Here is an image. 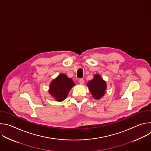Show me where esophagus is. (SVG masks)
Returning <instances> with one entry per match:
<instances>
[{
    "label": "esophagus",
    "instance_id": "34e87169",
    "mask_svg": "<svg viewBox=\"0 0 151 151\" xmlns=\"http://www.w3.org/2000/svg\"><path fill=\"white\" fill-rule=\"evenodd\" d=\"M79 83H80L81 84H83V83H84L85 81H84V79H80L79 80Z\"/></svg>",
    "mask_w": 151,
    "mask_h": 151
}]
</instances>
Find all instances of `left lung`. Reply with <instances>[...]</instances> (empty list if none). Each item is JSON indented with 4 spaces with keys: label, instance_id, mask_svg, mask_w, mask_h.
<instances>
[{
    "label": "left lung",
    "instance_id": "obj_1",
    "mask_svg": "<svg viewBox=\"0 0 151 151\" xmlns=\"http://www.w3.org/2000/svg\"><path fill=\"white\" fill-rule=\"evenodd\" d=\"M87 85L94 99H100L104 95L107 88L106 83L99 75H95L94 78L88 83Z\"/></svg>",
    "mask_w": 151,
    "mask_h": 151
}]
</instances>
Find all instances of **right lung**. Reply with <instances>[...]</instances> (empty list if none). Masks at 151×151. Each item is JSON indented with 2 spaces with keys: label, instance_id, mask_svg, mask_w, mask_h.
Returning a JSON list of instances; mask_svg holds the SVG:
<instances>
[{
  "label": "right lung",
  "instance_id": "1",
  "mask_svg": "<svg viewBox=\"0 0 151 151\" xmlns=\"http://www.w3.org/2000/svg\"><path fill=\"white\" fill-rule=\"evenodd\" d=\"M75 85L73 80L66 75L60 74L54 79L50 86V94L58 101L64 100Z\"/></svg>",
  "mask_w": 151,
  "mask_h": 151
}]
</instances>
